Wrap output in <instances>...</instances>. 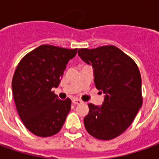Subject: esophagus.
<instances>
[{
	"mask_svg": "<svg viewBox=\"0 0 159 159\" xmlns=\"http://www.w3.org/2000/svg\"><path fill=\"white\" fill-rule=\"evenodd\" d=\"M72 102L75 104V105H79V104L82 103L83 101H82V100H78V99H74V100H72Z\"/></svg>",
	"mask_w": 159,
	"mask_h": 159,
	"instance_id": "obj_1",
	"label": "esophagus"
}]
</instances>
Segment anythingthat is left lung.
<instances>
[{"label": "left lung", "instance_id": "1", "mask_svg": "<svg viewBox=\"0 0 159 159\" xmlns=\"http://www.w3.org/2000/svg\"><path fill=\"white\" fill-rule=\"evenodd\" d=\"M77 53L92 65L95 87L106 94L100 107L89 104L84 126L96 139L112 140L130 126L142 106L139 68L129 56L112 45L80 48Z\"/></svg>", "mask_w": 159, "mask_h": 159}]
</instances>
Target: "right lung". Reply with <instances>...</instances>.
Returning <instances> with one entry per match:
<instances>
[{
	"instance_id": "1",
	"label": "right lung",
	"mask_w": 159,
	"mask_h": 159,
	"mask_svg": "<svg viewBox=\"0 0 159 159\" xmlns=\"http://www.w3.org/2000/svg\"><path fill=\"white\" fill-rule=\"evenodd\" d=\"M76 50L41 45L28 52L16 68L12 81L16 108L25 126L36 136H52L66 121L71 100H59L52 89L59 86Z\"/></svg>"
}]
</instances>
